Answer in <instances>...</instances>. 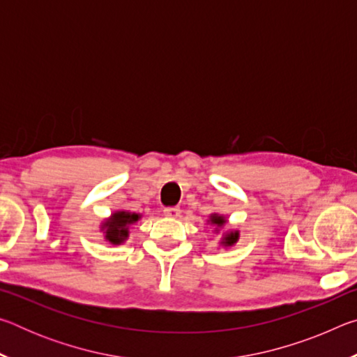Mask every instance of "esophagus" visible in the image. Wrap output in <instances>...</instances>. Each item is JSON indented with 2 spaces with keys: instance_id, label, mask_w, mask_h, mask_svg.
I'll return each instance as SVG.
<instances>
[{
  "instance_id": "34e87169",
  "label": "esophagus",
  "mask_w": 357,
  "mask_h": 357,
  "mask_svg": "<svg viewBox=\"0 0 357 357\" xmlns=\"http://www.w3.org/2000/svg\"><path fill=\"white\" fill-rule=\"evenodd\" d=\"M164 214L167 217H170V219H178V217L181 215V209L179 208H165Z\"/></svg>"
}]
</instances>
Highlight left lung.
Instances as JSON below:
<instances>
[{"mask_svg":"<svg viewBox=\"0 0 357 357\" xmlns=\"http://www.w3.org/2000/svg\"><path fill=\"white\" fill-rule=\"evenodd\" d=\"M208 223H211V225H214V227H215L214 231L219 233V229L227 223V217L214 213V214L209 215ZM238 239H239V231H238V229H229V231H225V233L222 234L220 245H223V247H231V245H234V244L238 243Z\"/></svg>","mask_w":357,"mask_h":357,"instance_id":"obj_1","label":"left lung"}]
</instances>
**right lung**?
I'll list each match as a JSON object with an SVG mask.
<instances>
[{"mask_svg":"<svg viewBox=\"0 0 357 357\" xmlns=\"http://www.w3.org/2000/svg\"><path fill=\"white\" fill-rule=\"evenodd\" d=\"M140 214L130 211H114V213L100 223V231L113 245L123 244L129 238V227L140 220Z\"/></svg>","mask_w":357,"mask_h":357,"instance_id":"add662e5","label":"right lung"}]
</instances>
